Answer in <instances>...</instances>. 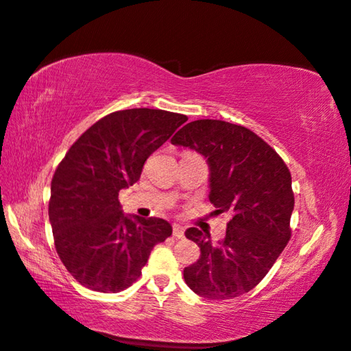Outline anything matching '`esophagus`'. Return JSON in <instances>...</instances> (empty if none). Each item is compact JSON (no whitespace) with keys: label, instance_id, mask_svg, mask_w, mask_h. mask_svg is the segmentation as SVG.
Masks as SVG:
<instances>
[{"label":"esophagus","instance_id":"esophagus-1","mask_svg":"<svg viewBox=\"0 0 351 351\" xmlns=\"http://www.w3.org/2000/svg\"><path fill=\"white\" fill-rule=\"evenodd\" d=\"M173 237L178 238V240H182V238H184V229L181 226L175 225L173 226Z\"/></svg>","mask_w":351,"mask_h":351}]
</instances>
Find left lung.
<instances>
[{"label": "left lung", "mask_w": 351, "mask_h": 351, "mask_svg": "<svg viewBox=\"0 0 351 351\" xmlns=\"http://www.w3.org/2000/svg\"><path fill=\"white\" fill-rule=\"evenodd\" d=\"M171 145L202 154L210 164V202L229 213L226 237L211 244L197 228L185 237L200 247L184 268L185 283L210 300L234 299L265 278L291 238L294 191L287 164L274 149L241 125L200 119L178 131Z\"/></svg>", "instance_id": "left-lung-1"}]
</instances>
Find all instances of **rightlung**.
Listing matches in <instances>:
<instances>
[{
  "instance_id": "1",
  "label": "right lung",
  "mask_w": 351,
  "mask_h": 351,
  "mask_svg": "<svg viewBox=\"0 0 351 351\" xmlns=\"http://www.w3.org/2000/svg\"><path fill=\"white\" fill-rule=\"evenodd\" d=\"M189 117L131 108L99 119L80 136L51 181L49 221L56 250L73 279L99 293L136 282L155 244L171 235L162 219L123 215L119 191L140 180L149 155Z\"/></svg>"
}]
</instances>
